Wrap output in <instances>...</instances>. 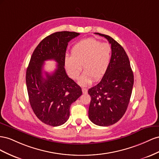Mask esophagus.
Segmentation results:
<instances>
[{
    "mask_svg": "<svg viewBox=\"0 0 159 159\" xmlns=\"http://www.w3.org/2000/svg\"><path fill=\"white\" fill-rule=\"evenodd\" d=\"M82 91H83V94L87 93V89H85V88H83V89H82Z\"/></svg>",
    "mask_w": 159,
    "mask_h": 159,
    "instance_id": "esophagus-1",
    "label": "esophagus"
}]
</instances>
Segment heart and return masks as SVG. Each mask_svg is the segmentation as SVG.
<instances>
[{
    "instance_id": "1",
    "label": "heart",
    "mask_w": 159,
    "mask_h": 159,
    "mask_svg": "<svg viewBox=\"0 0 159 159\" xmlns=\"http://www.w3.org/2000/svg\"><path fill=\"white\" fill-rule=\"evenodd\" d=\"M111 59V47L107 43L89 38L77 43L71 50V57L65 58L68 75L76 79L82 70L84 72L79 80L80 85L87 86L93 79L97 81L106 73Z\"/></svg>"
}]
</instances>
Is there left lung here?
Returning <instances> with one entry per match:
<instances>
[{
  "mask_svg": "<svg viewBox=\"0 0 159 159\" xmlns=\"http://www.w3.org/2000/svg\"><path fill=\"white\" fill-rule=\"evenodd\" d=\"M106 38L111 44V59L101 82L89 89L91 97L89 119L94 124L107 126L123 116L128 107L134 83V75L129 57L120 44L109 36L95 33Z\"/></svg>",
  "mask_w": 159,
  "mask_h": 159,
  "instance_id": "1",
  "label": "left lung"
}]
</instances>
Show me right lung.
<instances>
[{"mask_svg": "<svg viewBox=\"0 0 159 159\" xmlns=\"http://www.w3.org/2000/svg\"><path fill=\"white\" fill-rule=\"evenodd\" d=\"M79 34L69 31L52 33L38 44L32 54L26 73L27 91L32 109L44 124H64L69 118L72 103L82 94V89L68 76L64 67L68 43ZM48 60L58 64L52 74L42 71L44 61Z\"/></svg>", "mask_w": 159, "mask_h": 159, "instance_id": "add662e5", "label": "right lung"}]
</instances>
